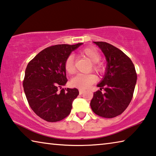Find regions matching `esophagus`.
I'll return each mask as SVG.
<instances>
[{
	"label": "esophagus",
	"instance_id": "34e87169",
	"mask_svg": "<svg viewBox=\"0 0 156 156\" xmlns=\"http://www.w3.org/2000/svg\"><path fill=\"white\" fill-rule=\"evenodd\" d=\"M84 90H83V89H79V94H83L84 93Z\"/></svg>",
	"mask_w": 156,
	"mask_h": 156
}]
</instances>
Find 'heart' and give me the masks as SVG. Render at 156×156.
Returning <instances> with one entry per match:
<instances>
[{"instance_id":"obj_1","label":"heart","mask_w":156,"mask_h":156,"mask_svg":"<svg viewBox=\"0 0 156 156\" xmlns=\"http://www.w3.org/2000/svg\"><path fill=\"white\" fill-rule=\"evenodd\" d=\"M80 54L88 58L90 61L93 62L92 67L93 69L98 73H101L103 71L102 65L99 62L101 55L96 48L94 47H89L84 48L80 51ZM64 68L65 72L69 75H72L75 72L74 57L72 55L68 56L65 60ZM97 80V77L93 73H79L73 77L71 80V85L73 87L80 89H88L91 84L95 83Z\"/></svg>"}]
</instances>
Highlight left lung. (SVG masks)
Here are the masks:
<instances>
[{
  "label": "left lung",
  "mask_w": 156,
  "mask_h": 156,
  "mask_svg": "<svg viewBox=\"0 0 156 156\" xmlns=\"http://www.w3.org/2000/svg\"><path fill=\"white\" fill-rule=\"evenodd\" d=\"M94 43L103 52L107 66L103 80L97 85L100 90L94 93L90 105L96 115L112 118L122 113L131 102L137 73L131 60L120 49L106 42Z\"/></svg>",
  "instance_id": "1"
}]
</instances>
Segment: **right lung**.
I'll list each match as a JSON object with an SVG mask.
<instances>
[{
    "instance_id": "obj_1",
    "label": "right lung",
    "mask_w": 156,
    "mask_h": 156,
    "mask_svg": "<svg viewBox=\"0 0 156 156\" xmlns=\"http://www.w3.org/2000/svg\"><path fill=\"white\" fill-rule=\"evenodd\" d=\"M56 44L39 52L28 63L23 88L31 109L42 119L60 121L69 115L72 102L79 94L77 89H63L67 83L65 60L81 45Z\"/></svg>"
}]
</instances>
